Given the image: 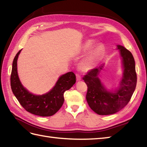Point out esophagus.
<instances>
[{
  "label": "esophagus",
  "mask_w": 147,
  "mask_h": 147,
  "mask_svg": "<svg viewBox=\"0 0 147 147\" xmlns=\"http://www.w3.org/2000/svg\"><path fill=\"white\" fill-rule=\"evenodd\" d=\"M76 80H77V81H80V80H82V76H81V75H80V74H78V73H76Z\"/></svg>",
  "instance_id": "esophagus-1"
}]
</instances>
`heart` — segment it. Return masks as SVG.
I'll return each mask as SVG.
<instances>
[{
  "label": "heart",
  "mask_w": 147,
  "mask_h": 147,
  "mask_svg": "<svg viewBox=\"0 0 147 147\" xmlns=\"http://www.w3.org/2000/svg\"><path fill=\"white\" fill-rule=\"evenodd\" d=\"M93 42L92 40H88L83 46V51L85 52L88 51L93 47ZM102 52L103 49L101 46H98L95 49H92L81 63V69L83 71H88L91 69L101 56Z\"/></svg>",
  "instance_id": "b5f03b06"
}]
</instances>
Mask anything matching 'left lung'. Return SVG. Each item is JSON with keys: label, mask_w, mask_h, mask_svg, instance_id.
Instances as JSON below:
<instances>
[{"label": "left lung", "mask_w": 147, "mask_h": 147, "mask_svg": "<svg viewBox=\"0 0 147 147\" xmlns=\"http://www.w3.org/2000/svg\"><path fill=\"white\" fill-rule=\"evenodd\" d=\"M117 49L123 59L124 73L116 92L107 91L98 78L103 66L93 69L83 78L88 87L86 101L92 110L98 115H110L121 111L128 104L136 88L137 76L133 56L123 46L117 45Z\"/></svg>", "instance_id": "8db88e82"}]
</instances>
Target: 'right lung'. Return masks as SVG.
<instances>
[{"mask_svg":"<svg viewBox=\"0 0 147 147\" xmlns=\"http://www.w3.org/2000/svg\"><path fill=\"white\" fill-rule=\"evenodd\" d=\"M21 50L19 51L12 62L11 74V86L14 95L25 110L33 114L42 117L55 114L63 104L64 93L76 83V76L73 72L59 78L55 86L49 92L42 95L30 93L21 85L17 71V60Z\"/></svg>","mask_w":147,"mask_h":147,"instance_id":"1","label":"right lung"}]
</instances>
